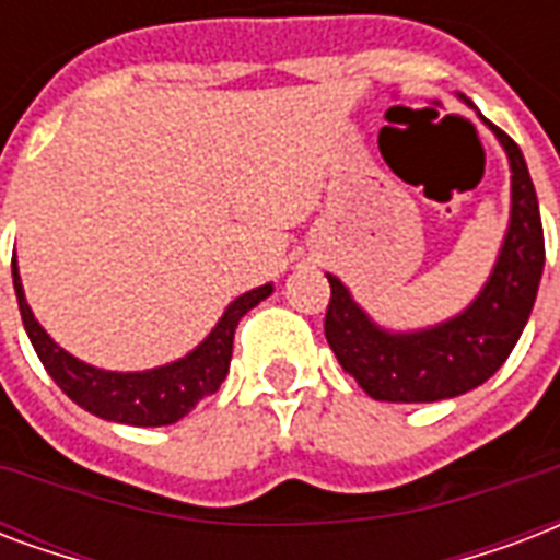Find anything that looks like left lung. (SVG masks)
Here are the masks:
<instances>
[{"label": "left lung", "mask_w": 560, "mask_h": 560, "mask_svg": "<svg viewBox=\"0 0 560 560\" xmlns=\"http://www.w3.org/2000/svg\"><path fill=\"white\" fill-rule=\"evenodd\" d=\"M511 162V224L502 250L464 313L443 325L395 334L375 325L339 277L330 280L325 336L336 360L377 401H443L493 377L514 351L544 275V224L523 150L485 120Z\"/></svg>", "instance_id": "1"}]
</instances>
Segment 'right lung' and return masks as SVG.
Masks as SVG:
<instances>
[{
	"label": "right lung",
	"instance_id": "1",
	"mask_svg": "<svg viewBox=\"0 0 560 560\" xmlns=\"http://www.w3.org/2000/svg\"><path fill=\"white\" fill-rule=\"evenodd\" d=\"M11 275H14L16 304L23 315L25 334L35 345L49 377L61 386V393H67V398H73L79 407H85L88 413L108 419V422L136 424V428L179 422L200 398L218 393V386L224 384L226 372H230L233 336L242 315L275 292V285L265 283L235 298L224 310V315L218 318L212 334L206 336L191 354L179 357L174 363L147 369V372H105V369H96V365H88L75 360L73 354H67L65 348L56 345V339L40 327L32 306L25 301L16 256L11 259Z\"/></svg>",
	"mask_w": 560,
	"mask_h": 560
}]
</instances>
